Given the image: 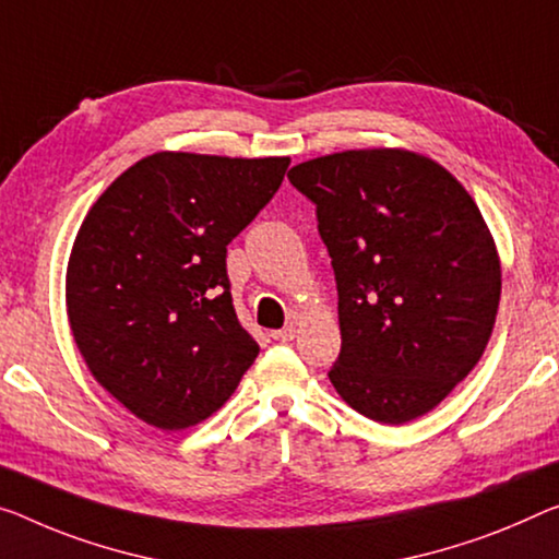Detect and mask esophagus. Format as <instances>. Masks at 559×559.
I'll use <instances>...</instances> for the list:
<instances>
[{"instance_id": "1", "label": "esophagus", "mask_w": 559, "mask_h": 559, "mask_svg": "<svg viewBox=\"0 0 559 559\" xmlns=\"http://www.w3.org/2000/svg\"><path fill=\"white\" fill-rule=\"evenodd\" d=\"M270 337L277 340V342H289V340H295V328L274 330V332H270Z\"/></svg>"}]
</instances>
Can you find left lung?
<instances>
[{"mask_svg": "<svg viewBox=\"0 0 559 559\" xmlns=\"http://www.w3.org/2000/svg\"><path fill=\"white\" fill-rule=\"evenodd\" d=\"M287 177L314 204L337 280L330 382L374 423L423 417L479 362L495 328L500 260L475 200L405 150L328 154Z\"/></svg>", "mask_w": 559, "mask_h": 559, "instance_id": "8db88e82", "label": "left lung"}]
</instances>
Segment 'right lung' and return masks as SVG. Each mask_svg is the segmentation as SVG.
Listing matches in <instances>:
<instances>
[{"label": "right lung", "instance_id": "1", "mask_svg": "<svg viewBox=\"0 0 559 559\" xmlns=\"http://www.w3.org/2000/svg\"><path fill=\"white\" fill-rule=\"evenodd\" d=\"M287 167L289 157L157 152L84 217L67 267L74 342L94 380L147 425L207 419L260 355L231 305L227 245Z\"/></svg>", "mask_w": 559, "mask_h": 559}]
</instances>
